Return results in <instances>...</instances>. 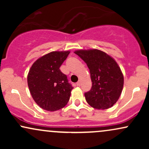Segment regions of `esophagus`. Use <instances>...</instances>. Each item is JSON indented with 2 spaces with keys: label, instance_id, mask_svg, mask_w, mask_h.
Returning a JSON list of instances; mask_svg holds the SVG:
<instances>
[{
  "label": "esophagus",
  "instance_id": "obj_1",
  "mask_svg": "<svg viewBox=\"0 0 149 149\" xmlns=\"http://www.w3.org/2000/svg\"><path fill=\"white\" fill-rule=\"evenodd\" d=\"M76 84H77V85H78V86H80V80H78V81L77 82Z\"/></svg>",
  "mask_w": 149,
  "mask_h": 149
}]
</instances>
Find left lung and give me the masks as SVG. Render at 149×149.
I'll use <instances>...</instances> for the list:
<instances>
[{
    "instance_id": "1",
    "label": "left lung",
    "mask_w": 149,
    "mask_h": 149,
    "mask_svg": "<svg viewBox=\"0 0 149 149\" xmlns=\"http://www.w3.org/2000/svg\"><path fill=\"white\" fill-rule=\"evenodd\" d=\"M75 54L90 69L92 88L85 92L87 102L97 109H107L116 103L122 92L124 78L120 68L111 57L97 49H80Z\"/></svg>"
}]
</instances>
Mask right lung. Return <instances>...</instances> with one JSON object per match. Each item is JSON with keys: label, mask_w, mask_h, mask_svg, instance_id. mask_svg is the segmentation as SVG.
Wrapping results in <instances>:
<instances>
[{"label": "right lung", "mask_w": 149, "mask_h": 149, "mask_svg": "<svg viewBox=\"0 0 149 149\" xmlns=\"http://www.w3.org/2000/svg\"><path fill=\"white\" fill-rule=\"evenodd\" d=\"M69 51H54L37 59L27 77L31 95L38 105L48 111L64 108L69 102L73 87L59 69Z\"/></svg>", "instance_id": "1"}]
</instances>
